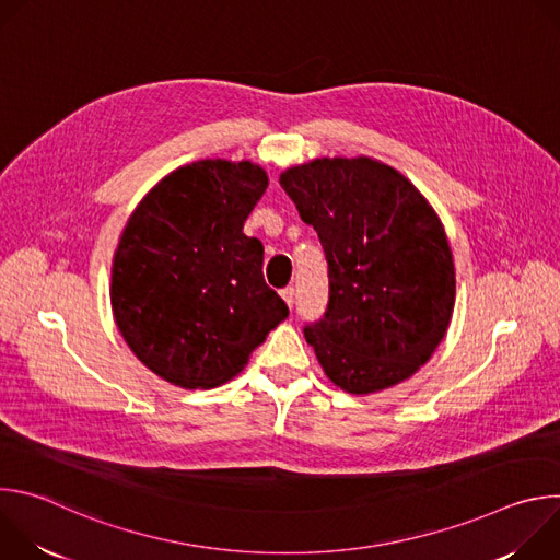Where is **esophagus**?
Returning a JSON list of instances; mask_svg holds the SVG:
<instances>
[{"label": "esophagus", "mask_w": 560, "mask_h": 560, "mask_svg": "<svg viewBox=\"0 0 560 560\" xmlns=\"http://www.w3.org/2000/svg\"><path fill=\"white\" fill-rule=\"evenodd\" d=\"M281 296H283V301L288 303V307L292 310V305H294V299H296V292H294V288H283V290H281Z\"/></svg>", "instance_id": "esophagus-1"}]
</instances>
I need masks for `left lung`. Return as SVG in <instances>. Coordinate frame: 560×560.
Instances as JSON below:
<instances>
[{"label": "left lung", "instance_id": "1", "mask_svg": "<svg viewBox=\"0 0 560 560\" xmlns=\"http://www.w3.org/2000/svg\"><path fill=\"white\" fill-rule=\"evenodd\" d=\"M279 184L326 253L328 310L303 335L328 378L350 394L410 378L443 341L456 296L434 208L372 156L312 159Z\"/></svg>", "mask_w": 560, "mask_h": 560}]
</instances>
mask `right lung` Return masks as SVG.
I'll return each instance as SVG.
<instances>
[{
    "instance_id": "obj_1",
    "label": "right lung",
    "mask_w": 560,
    "mask_h": 560,
    "mask_svg": "<svg viewBox=\"0 0 560 560\" xmlns=\"http://www.w3.org/2000/svg\"><path fill=\"white\" fill-rule=\"evenodd\" d=\"M268 175L201 159L159 182L130 214L113 259L115 324L135 357L173 385L217 387L242 372L288 316L244 221Z\"/></svg>"
}]
</instances>
